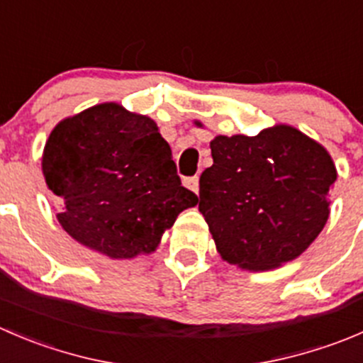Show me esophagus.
Segmentation results:
<instances>
[{
    "mask_svg": "<svg viewBox=\"0 0 363 363\" xmlns=\"http://www.w3.org/2000/svg\"><path fill=\"white\" fill-rule=\"evenodd\" d=\"M184 184L188 186L189 189H191V191H195V193H199V177H188V179H184Z\"/></svg>",
    "mask_w": 363,
    "mask_h": 363,
    "instance_id": "obj_1",
    "label": "esophagus"
}]
</instances>
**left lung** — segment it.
<instances>
[{
    "label": "left lung",
    "instance_id": "1",
    "mask_svg": "<svg viewBox=\"0 0 363 363\" xmlns=\"http://www.w3.org/2000/svg\"><path fill=\"white\" fill-rule=\"evenodd\" d=\"M211 156L196 203L221 259L242 269H273L318 238L337 179L325 147L280 124L257 136H216Z\"/></svg>",
    "mask_w": 363,
    "mask_h": 363
}]
</instances>
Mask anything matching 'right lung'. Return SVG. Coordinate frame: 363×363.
I'll return each mask as SVG.
<instances>
[{
	"instance_id": "1",
	"label": "right lung",
	"mask_w": 363,
	"mask_h": 363,
	"mask_svg": "<svg viewBox=\"0 0 363 363\" xmlns=\"http://www.w3.org/2000/svg\"><path fill=\"white\" fill-rule=\"evenodd\" d=\"M48 188L63 200V230L111 259L157 248L179 213L196 206L152 118L117 103L60 122L42 156Z\"/></svg>"
}]
</instances>
